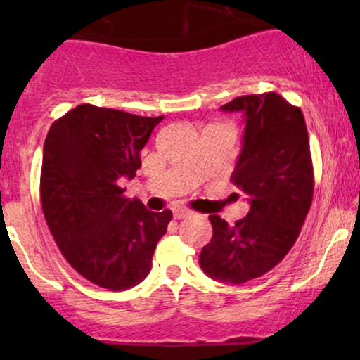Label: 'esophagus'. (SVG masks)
I'll use <instances>...</instances> for the list:
<instances>
[{
	"label": "esophagus",
	"mask_w": 360,
	"mask_h": 360,
	"mask_svg": "<svg viewBox=\"0 0 360 360\" xmlns=\"http://www.w3.org/2000/svg\"><path fill=\"white\" fill-rule=\"evenodd\" d=\"M172 213H174L176 220H181V218L189 217V214H191V210L184 208V206H176V208H172Z\"/></svg>",
	"instance_id": "esophagus-1"
}]
</instances>
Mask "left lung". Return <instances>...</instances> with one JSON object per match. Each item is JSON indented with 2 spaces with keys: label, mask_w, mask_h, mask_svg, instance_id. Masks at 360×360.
I'll list each match as a JSON object with an SVG mask.
<instances>
[{
  "label": "left lung",
  "mask_w": 360,
  "mask_h": 360,
  "mask_svg": "<svg viewBox=\"0 0 360 360\" xmlns=\"http://www.w3.org/2000/svg\"><path fill=\"white\" fill-rule=\"evenodd\" d=\"M245 117L232 183L247 194V217L229 225L210 214L213 237L200 254L210 278L242 284L286 257L301 232L315 189L304 117L278 93L247 94L221 106Z\"/></svg>",
  "instance_id": "obj_1"
}]
</instances>
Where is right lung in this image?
I'll use <instances>...</instances> for the list:
<instances>
[{
	"instance_id": "obj_1",
	"label": "right lung",
	"mask_w": 360,
	"mask_h": 360,
	"mask_svg": "<svg viewBox=\"0 0 360 360\" xmlns=\"http://www.w3.org/2000/svg\"><path fill=\"white\" fill-rule=\"evenodd\" d=\"M164 117L79 105L49 128L40 200L53 240L82 278L111 291L147 278L171 210L148 212L123 196L120 177H135L140 150Z\"/></svg>"
}]
</instances>
